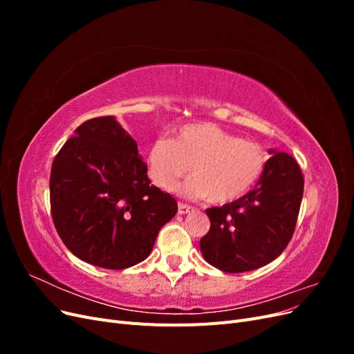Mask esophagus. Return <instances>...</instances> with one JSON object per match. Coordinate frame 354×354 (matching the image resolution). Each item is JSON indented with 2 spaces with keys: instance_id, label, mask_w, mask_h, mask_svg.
<instances>
[{
  "instance_id": "obj_1",
  "label": "esophagus",
  "mask_w": 354,
  "mask_h": 354,
  "mask_svg": "<svg viewBox=\"0 0 354 354\" xmlns=\"http://www.w3.org/2000/svg\"><path fill=\"white\" fill-rule=\"evenodd\" d=\"M190 211H194V207H190V205H187V203H183V202L178 203V214H180V216H183V214H187Z\"/></svg>"
}]
</instances>
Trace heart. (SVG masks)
I'll return each instance as SVG.
<instances>
[{
  "label": "heart",
  "instance_id": "1",
  "mask_svg": "<svg viewBox=\"0 0 354 354\" xmlns=\"http://www.w3.org/2000/svg\"><path fill=\"white\" fill-rule=\"evenodd\" d=\"M266 165L267 153L260 145L212 122L183 125L173 140L158 138L147 152L149 177L159 189L174 190L190 169L194 176L180 192L211 203H229L248 194Z\"/></svg>",
  "mask_w": 354,
  "mask_h": 354
}]
</instances>
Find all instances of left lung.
<instances>
[{
  "instance_id": "left-lung-1",
  "label": "left lung",
  "mask_w": 354,
  "mask_h": 354,
  "mask_svg": "<svg viewBox=\"0 0 354 354\" xmlns=\"http://www.w3.org/2000/svg\"><path fill=\"white\" fill-rule=\"evenodd\" d=\"M269 153L264 173L251 192L220 208L207 209L211 227L201 239V252L221 272L260 269L277 259L292 238L304 177L291 155Z\"/></svg>"
}]
</instances>
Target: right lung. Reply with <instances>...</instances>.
<instances>
[{"mask_svg":"<svg viewBox=\"0 0 354 354\" xmlns=\"http://www.w3.org/2000/svg\"><path fill=\"white\" fill-rule=\"evenodd\" d=\"M51 217L80 260L122 270L147 259L177 201L147 177L137 143L113 116L82 122L51 165Z\"/></svg>","mask_w":354,"mask_h":354,"instance_id":"right-lung-1","label":"right lung"}]
</instances>
